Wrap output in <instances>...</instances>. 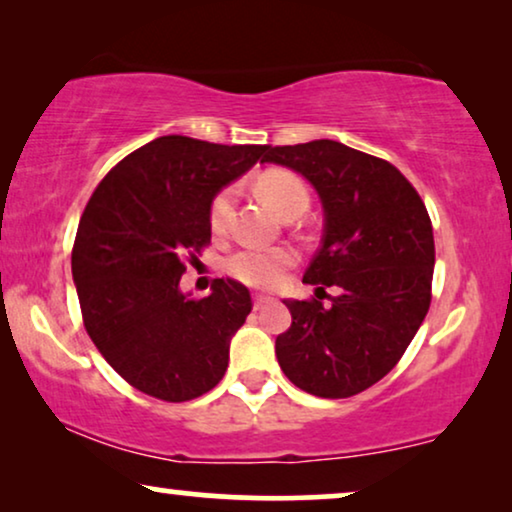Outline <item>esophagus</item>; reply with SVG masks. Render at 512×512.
<instances>
[{"instance_id":"34e87169","label":"esophagus","mask_w":512,"mask_h":512,"mask_svg":"<svg viewBox=\"0 0 512 512\" xmlns=\"http://www.w3.org/2000/svg\"><path fill=\"white\" fill-rule=\"evenodd\" d=\"M268 303H272L270 296H263V293H254V310H261Z\"/></svg>"}]
</instances>
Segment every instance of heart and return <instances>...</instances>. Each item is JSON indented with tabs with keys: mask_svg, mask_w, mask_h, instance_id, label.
<instances>
[{
	"mask_svg": "<svg viewBox=\"0 0 512 512\" xmlns=\"http://www.w3.org/2000/svg\"><path fill=\"white\" fill-rule=\"evenodd\" d=\"M256 191L268 205L289 219L300 216L310 207V191L298 174L286 170H270L258 177ZM235 188L226 186L209 202V226L214 233H223L233 214ZM298 263V251L291 247H247L228 258L226 270L237 282L251 289H275L286 272Z\"/></svg>",
	"mask_w": 512,
	"mask_h": 512,
	"instance_id": "1",
	"label": "heart"
}]
</instances>
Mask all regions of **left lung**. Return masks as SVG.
<instances>
[{
	"mask_svg": "<svg viewBox=\"0 0 512 512\" xmlns=\"http://www.w3.org/2000/svg\"><path fill=\"white\" fill-rule=\"evenodd\" d=\"M265 163L286 165L317 188L324 237L303 282L317 296L284 300L291 326L275 352L298 389L349 398L401 361L431 305L436 244L415 186L387 160L333 139L270 146Z\"/></svg>",
	"mask_w": 512,
	"mask_h": 512,
	"instance_id": "1",
	"label": "left lung"
}]
</instances>
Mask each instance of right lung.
<instances>
[{"mask_svg":"<svg viewBox=\"0 0 512 512\" xmlns=\"http://www.w3.org/2000/svg\"><path fill=\"white\" fill-rule=\"evenodd\" d=\"M268 151L158 137L90 195L72 249L83 326L142 394L184 403L226 375L230 338L251 312L249 289L214 279L207 298H188L179 279L212 242L209 202Z\"/></svg>","mask_w":512,"mask_h":512,"instance_id":"add662e5","label":"right lung"}]
</instances>
